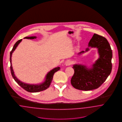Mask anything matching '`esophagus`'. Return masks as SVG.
<instances>
[{
	"instance_id": "34e87169",
	"label": "esophagus",
	"mask_w": 122,
	"mask_h": 122,
	"mask_svg": "<svg viewBox=\"0 0 122 122\" xmlns=\"http://www.w3.org/2000/svg\"><path fill=\"white\" fill-rule=\"evenodd\" d=\"M70 64H71V62L70 61H67L66 62H65V65H66V66H69V65H70Z\"/></svg>"
}]
</instances>
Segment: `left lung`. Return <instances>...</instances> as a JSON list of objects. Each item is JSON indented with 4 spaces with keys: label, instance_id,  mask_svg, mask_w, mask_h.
Wrapping results in <instances>:
<instances>
[{
    "label": "left lung",
    "instance_id": "left-lung-1",
    "mask_svg": "<svg viewBox=\"0 0 122 122\" xmlns=\"http://www.w3.org/2000/svg\"><path fill=\"white\" fill-rule=\"evenodd\" d=\"M89 47L97 48L99 58L91 68L81 64L73 66L75 72L71 80L72 86L82 91H90L98 88L110 75L112 69V52L107 40L101 36L94 34L88 44V47L79 52L80 55L87 52Z\"/></svg>",
    "mask_w": 122,
    "mask_h": 122
}]
</instances>
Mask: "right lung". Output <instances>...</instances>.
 <instances>
[{"label": "right lung", "mask_w": 122, "mask_h": 122, "mask_svg": "<svg viewBox=\"0 0 122 122\" xmlns=\"http://www.w3.org/2000/svg\"><path fill=\"white\" fill-rule=\"evenodd\" d=\"M36 36H27L25 37L24 38L25 39H36ZM22 39L19 40L14 45V46L13 47V49L10 52V71H11V73L12 76L15 81L18 84L20 85L22 88H23L24 90L26 91L27 92H41L44 90H46L48 87H49L52 81V78H53V76L54 75V73L58 71L60 69V68L58 67L55 68L53 69L52 70H51L47 74H46L45 79L44 81L40 84H27L25 83L24 82H23L22 81H20L16 76H15L14 74V72L12 66V54L14 51L15 50V49L17 47L18 45L19 44V43L21 41Z\"/></svg>", "instance_id": "right-lung-1"}]
</instances>
